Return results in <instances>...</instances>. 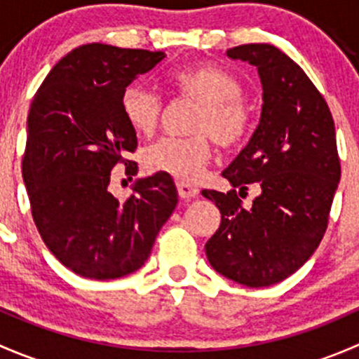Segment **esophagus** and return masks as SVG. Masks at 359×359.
<instances>
[{
  "label": "esophagus",
  "mask_w": 359,
  "mask_h": 359,
  "mask_svg": "<svg viewBox=\"0 0 359 359\" xmlns=\"http://www.w3.org/2000/svg\"><path fill=\"white\" fill-rule=\"evenodd\" d=\"M177 193H179V196L182 198V200H191V198H196L198 194H200V189L194 186H191V184H186V182H177Z\"/></svg>",
  "instance_id": "esophagus-1"
}]
</instances>
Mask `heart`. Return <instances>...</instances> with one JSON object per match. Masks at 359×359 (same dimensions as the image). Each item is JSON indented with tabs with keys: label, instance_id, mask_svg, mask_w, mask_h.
Returning <instances> with one entry per match:
<instances>
[{
	"label": "heart",
	"instance_id": "obj_1",
	"mask_svg": "<svg viewBox=\"0 0 359 359\" xmlns=\"http://www.w3.org/2000/svg\"><path fill=\"white\" fill-rule=\"evenodd\" d=\"M168 85L182 99L198 104L189 123V137H165L142 153L147 172L166 173L193 182L212 158V138L222 151H236L247 142L253 109L241 95V83L220 67L200 64L168 76ZM125 121L140 135H153L163 116V100L140 83L126 86L119 99Z\"/></svg>",
	"mask_w": 359,
	"mask_h": 359
}]
</instances>
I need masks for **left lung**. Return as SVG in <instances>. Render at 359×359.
I'll list each match as a JSON object with an SVG mask.
<instances>
[{
    "instance_id": "1",
    "label": "left lung",
    "mask_w": 359,
    "mask_h": 359,
    "mask_svg": "<svg viewBox=\"0 0 359 359\" xmlns=\"http://www.w3.org/2000/svg\"><path fill=\"white\" fill-rule=\"evenodd\" d=\"M227 57L259 69L264 104L248 146L222 172L234 189L201 193L222 215L205 250L217 273L269 287L302 267L323 240L340 180L335 125L320 90L276 46H234ZM248 183L263 191L252 209L236 193Z\"/></svg>"
}]
</instances>
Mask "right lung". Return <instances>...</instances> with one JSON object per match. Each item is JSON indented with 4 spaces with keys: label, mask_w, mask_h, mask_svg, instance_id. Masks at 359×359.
<instances>
[{
    "label": "right lung",
    "mask_w": 359,
    "mask_h": 359,
    "mask_svg": "<svg viewBox=\"0 0 359 359\" xmlns=\"http://www.w3.org/2000/svg\"><path fill=\"white\" fill-rule=\"evenodd\" d=\"M165 57L83 45L53 66L29 107L22 177L32 220L50 252L83 278L116 280L142 267L177 206L166 173L139 180L126 200L107 189L116 165L137 173L126 158L137 133L121 114L123 90Z\"/></svg>",
    "instance_id": "1"
}]
</instances>
